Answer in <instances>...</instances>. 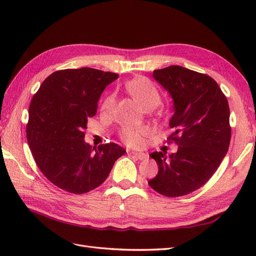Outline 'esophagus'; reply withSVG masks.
<instances>
[{"label": "esophagus", "mask_w": 256, "mask_h": 256, "mask_svg": "<svg viewBox=\"0 0 256 256\" xmlns=\"http://www.w3.org/2000/svg\"><path fill=\"white\" fill-rule=\"evenodd\" d=\"M134 157H136L138 160H146L148 159V154L144 152H131Z\"/></svg>", "instance_id": "esophagus-1"}]
</instances>
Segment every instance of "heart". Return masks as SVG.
<instances>
[{"label": "heart", "mask_w": 256, "mask_h": 256, "mask_svg": "<svg viewBox=\"0 0 256 256\" xmlns=\"http://www.w3.org/2000/svg\"><path fill=\"white\" fill-rule=\"evenodd\" d=\"M125 88L129 94L145 109H154L161 102L160 92L150 80L144 76H138L126 83ZM114 102V96L108 97L102 108L109 109ZM148 130L145 127L125 126L120 131V140L129 147H141L144 145Z\"/></svg>", "instance_id": "b5f03b06"}]
</instances>
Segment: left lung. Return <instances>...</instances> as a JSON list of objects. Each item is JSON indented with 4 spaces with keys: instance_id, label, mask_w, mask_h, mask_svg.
<instances>
[{
    "instance_id": "1",
    "label": "left lung",
    "mask_w": 256,
    "mask_h": 256,
    "mask_svg": "<svg viewBox=\"0 0 256 256\" xmlns=\"http://www.w3.org/2000/svg\"><path fill=\"white\" fill-rule=\"evenodd\" d=\"M154 78L172 96L173 134L168 138L178 145L176 152H154L158 174L150 187L168 198L182 196L205 184L226 157L230 142V106L212 76L182 66L154 70Z\"/></svg>"
}]
</instances>
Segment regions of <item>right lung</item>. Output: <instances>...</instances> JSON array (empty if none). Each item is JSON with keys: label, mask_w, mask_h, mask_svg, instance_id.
I'll return each mask as SVG.
<instances>
[{"label": "right lung", "mask_w": 256, "mask_h": 256, "mask_svg": "<svg viewBox=\"0 0 256 256\" xmlns=\"http://www.w3.org/2000/svg\"><path fill=\"white\" fill-rule=\"evenodd\" d=\"M118 74L83 67L51 74L28 108L26 138L38 168L56 187L82 194L109 176L126 150L115 143L84 142L88 120L96 115L104 90Z\"/></svg>", "instance_id": "add662e5"}]
</instances>
